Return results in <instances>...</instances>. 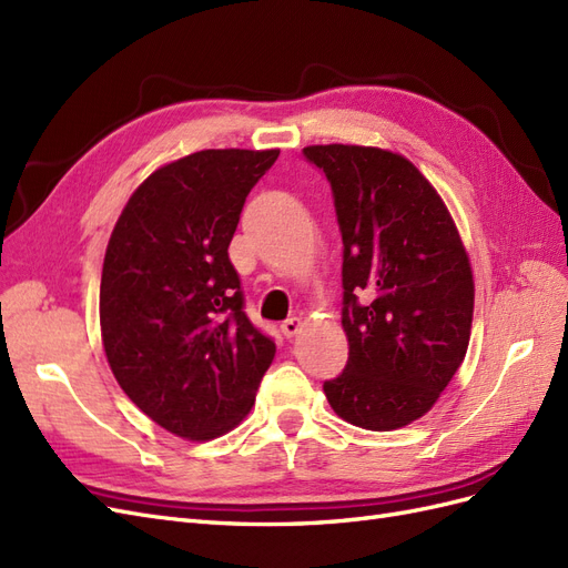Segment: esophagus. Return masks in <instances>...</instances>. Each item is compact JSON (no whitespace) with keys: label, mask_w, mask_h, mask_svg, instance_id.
Segmentation results:
<instances>
[{"label":"esophagus","mask_w":568,"mask_h":568,"mask_svg":"<svg viewBox=\"0 0 568 568\" xmlns=\"http://www.w3.org/2000/svg\"><path fill=\"white\" fill-rule=\"evenodd\" d=\"M301 326H303V322H301L298 317H288V320H284V322H282V334H284L286 338L296 336V334L301 332Z\"/></svg>","instance_id":"esophagus-1"}]
</instances>
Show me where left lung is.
Instances as JSON below:
<instances>
[{
	"mask_svg": "<svg viewBox=\"0 0 568 568\" xmlns=\"http://www.w3.org/2000/svg\"><path fill=\"white\" fill-rule=\"evenodd\" d=\"M303 156L332 186L343 239L348 363L324 395L341 419L393 432L434 407L467 355L469 257L436 189L400 153L324 144Z\"/></svg>",
	"mask_w": 568,
	"mask_h": 568,
	"instance_id": "left-lung-1",
	"label": "left lung"
}]
</instances>
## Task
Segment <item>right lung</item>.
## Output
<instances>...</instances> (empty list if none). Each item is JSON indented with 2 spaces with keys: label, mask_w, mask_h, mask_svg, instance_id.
I'll list each match as a JSON object with an SVG mask.
<instances>
[{
  "label": "right lung",
  "mask_w": 568,
  "mask_h": 568,
  "mask_svg": "<svg viewBox=\"0 0 568 568\" xmlns=\"http://www.w3.org/2000/svg\"><path fill=\"white\" fill-rule=\"evenodd\" d=\"M280 151L205 149L159 168L106 246L99 320L111 372L170 434L211 440L253 407L274 341L244 313L230 242Z\"/></svg>",
  "instance_id": "obj_1"
}]
</instances>
